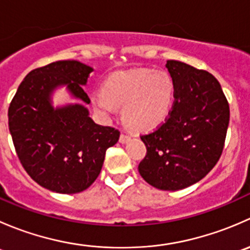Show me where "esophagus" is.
Instances as JSON below:
<instances>
[{
    "label": "esophagus",
    "mask_w": 250,
    "mask_h": 250,
    "mask_svg": "<svg viewBox=\"0 0 250 250\" xmlns=\"http://www.w3.org/2000/svg\"><path fill=\"white\" fill-rule=\"evenodd\" d=\"M130 135L129 134H125V133H122V134H121V137H120V143H122V144H125V143H128V141L130 140Z\"/></svg>",
    "instance_id": "1"
}]
</instances>
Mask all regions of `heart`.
I'll return each mask as SVG.
<instances>
[{
	"instance_id": "obj_1",
	"label": "heart",
	"mask_w": 250,
	"mask_h": 250,
	"mask_svg": "<svg viewBox=\"0 0 250 250\" xmlns=\"http://www.w3.org/2000/svg\"><path fill=\"white\" fill-rule=\"evenodd\" d=\"M175 85L172 77L152 69L115 72L92 98L95 110L105 116L122 106L123 120L133 129L151 130L167 121L174 104Z\"/></svg>"
}]
</instances>
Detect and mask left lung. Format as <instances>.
<instances>
[{
    "instance_id": "obj_1",
    "label": "left lung",
    "mask_w": 250,
    "mask_h": 250,
    "mask_svg": "<svg viewBox=\"0 0 250 250\" xmlns=\"http://www.w3.org/2000/svg\"><path fill=\"white\" fill-rule=\"evenodd\" d=\"M175 97L167 121L141 135L140 175L151 186L176 191L203 179L220 158L230 107L219 81L206 70L168 60Z\"/></svg>"
}]
</instances>
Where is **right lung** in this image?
<instances>
[{
	"instance_id": "right-lung-1",
	"label": "right lung",
	"mask_w": 250,
	"mask_h": 250,
	"mask_svg": "<svg viewBox=\"0 0 250 250\" xmlns=\"http://www.w3.org/2000/svg\"><path fill=\"white\" fill-rule=\"evenodd\" d=\"M93 69L77 60H60L30 71L8 109V125L16 152L26 173L42 188L77 193L89 188L102 170L105 152L120 132L97 125L81 104L52 106L55 88L66 85L89 104L83 90Z\"/></svg>"
}]
</instances>
